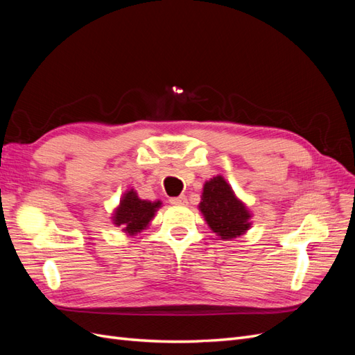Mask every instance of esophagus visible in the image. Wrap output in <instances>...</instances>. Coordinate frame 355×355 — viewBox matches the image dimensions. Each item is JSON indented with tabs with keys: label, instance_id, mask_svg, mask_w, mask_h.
Wrapping results in <instances>:
<instances>
[{
	"label": "esophagus",
	"instance_id": "1",
	"mask_svg": "<svg viewBox=\"0 0 355 355\" xmlns=\"http://www.w3.org/2000/svg\"><path fill=\"white\" fill-rule=\"evenodd\" d=\"M168 201H170L171 204H176V206H184V204H187V197H185V196L171 197Z\"/></svg>",
	"mask_w": 355,
	"mask_h": 355
}]
</instances>
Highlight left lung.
<instances>
[{
    "instance_id": "left-lung-1",
    "label": "left lung",
    "mask_w": 355,
    "mask_h": 355,
    "mask_svg": "<svg viewBox=\"0 0 355 355\" xmlns=\"http://www.w3.org/2000/svg\"><path fill=\"white\" fill-rule=\"evenodd\" d=\"M198 207L210 230L222 240L237 239L250 228L249 210L222 176H214L204 184Z\"/></svg>"
}]
</instances>
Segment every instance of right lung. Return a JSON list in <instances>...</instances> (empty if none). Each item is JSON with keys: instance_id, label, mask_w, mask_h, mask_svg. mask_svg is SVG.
Returning <instances> with one entry per match:
<instances>
[{"instance_id": "right-lung-1", "label": "right lung", "mask_w": 355, "mask_h": 355, "mask_svg": "<svg viewBox=\"0 0 355 355\" xmlns=\"http://www.w3.org/2000/svg\"><path fill=\"white\" fill-rule=\"evenodd\" d=\"M161 206L159 201H146L137 197L133 189L127 191L120 201V206L114 213V223L121 227L127 234H137L145 230L153 220L157 209Z\"/></svg>"}]
</instances>
